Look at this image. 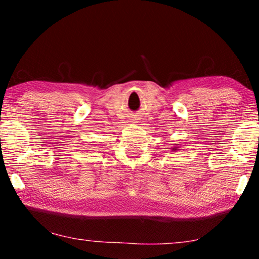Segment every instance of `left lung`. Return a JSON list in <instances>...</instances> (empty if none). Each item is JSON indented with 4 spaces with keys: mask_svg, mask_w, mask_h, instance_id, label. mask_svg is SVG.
<instances>
[{
    "mask_svg": "<svg viewBox=\"0 0 259 259\" xmlns=\"http://www.w3.org/2000/svg\"><path fill=\"white\" fill-rule=\"evenodd\" d=\"M176 146H177V145H176ZM176 146H174V148H172V151H175V152H176L177 150H179V148H177Z\"/></svg>",
    "mask_w": 259,
    "mask_h": 259,
    "instance_id": "obj_1",
    "label": "left lung"
}]
</instances>
